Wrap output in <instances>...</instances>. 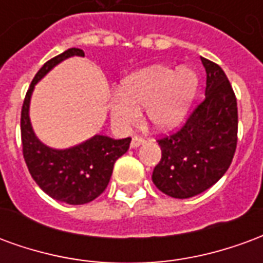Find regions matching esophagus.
<instances>
[{"label": "esophagus", "instance_id": "esophagus-1", "mask_svg": "<svg viewBox=\"0 0 263 263\" xmlns=\"http://www.w3.org/2000/svg\"><path fill=\"white\" fill-rule=\"evenodd\" d=\"M142 143H145V139L142 137H134L131 141V148H138L141 146Z\"/></svg>", "mask_w": 263, "mask_h": 263}]
</instances>
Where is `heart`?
Wrapping results in <instances>:
<instances>
[{"label":"heart","instance_id":"obj_1","mask_svg":"<svg viewBox=\"0 0 263 263\" xmlns=\"http://www.w3.org/2000/svg\"><path fill=\"white\" fill-rule=\"evenodd\" d=\"M198 87L197 73L190 67L176 71L167 66H152L122 81L108 101L109 117L121 129H128L141 118L145 108L149 124L172 129L187 114Z\"/></svg>","mask_w":263,"mask_h":263}]
</instances>
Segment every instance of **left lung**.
<instances>
[{
    "instance_id": "1",
    "label": "left lung",
    "mask_w": 263,
    "mask_h": 263,
    "mask_svg": "<svg viewBox=\"0 0 263 263\" xmlns=\"http://www.w3.org/2000/svg\"><path fill=\"white\" fill-rule=\"evenodd\" d=\"M207 81L205 98L186 124L158 139L162 158L152 180L162 193L189 198L203 193L224 176L237 149V98L224 70L201 58Z\"/></svg>"
}]
</instances>
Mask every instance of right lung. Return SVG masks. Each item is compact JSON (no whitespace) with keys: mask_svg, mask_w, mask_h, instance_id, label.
Here are the masks:
<instances>
[{"mask_svg":"<svg viewBox=\"0 0 263 263\" xmlns=\"http://www.w3.org/2000/svg\"><path fill=\"white\" fill-rule=\"evenodd\" d=\"M71 56H84V52L67 49L48 60L33 77L21 111V138L24 159L37 186L58 201L77 205L90 203L105 190L115 160L128 151L131 138L112 139L96 135L69 149L49 148L37 139L29 120L32 91L43 76Z\"/></svg>","mask_w":263,"mask_h":263,"instance_id":"1","label":"right lung"}]
</instances>
